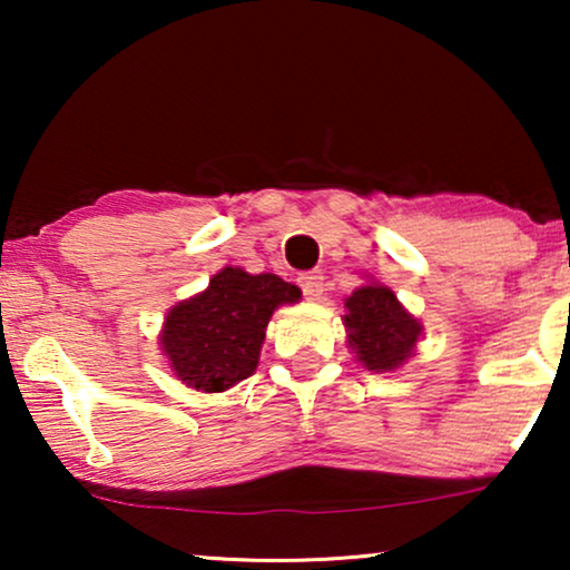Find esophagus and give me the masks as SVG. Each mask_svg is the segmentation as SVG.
I'll use <instances>...</instances> for the list:
<instances>
[{"instance_id":"esophagus-1","label":"esophagus","mask_w":570,"mask_h":570,"mask_svg":"<svg viewBox=\"0 0 570 570\" xmlns=\"http://www.w3.org/2000/svg\"><path fill=\"white\" fill-rule=\"evenodd\" d=\"M298 285L308 301H318L324 293V275L322 272H306L298 277Z\"/></svg>"}]
</instances>
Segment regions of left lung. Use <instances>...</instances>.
<instances>
[{
  "label": "left lung",
  "instance_id": "obj_1",
  "mask_svg": "<svg viewBox=\"0 0 570 570\" xmlns=\"http://www.w3.org/2000/svg\"><path fill=\"white\" fill-rule=\"evenodd\" d=\"M347 347L365 371L392 373L415 355L423 324L402 306L392 287L368 279L345 298Z\"/></svg>",
  "mask_w": 570,
  "mask_h": 570
}]
</instances>
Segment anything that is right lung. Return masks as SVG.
I'll return each mask as SVG.
<instances>
[{
  "instance_id": "add662e5",
  "label": "right lung",
  "mask_w": 570,
  "mask_h": 570,
  "mask_svg": "<svg viewBox=\"0 0 570 570\" xmlns=\"http://www.w3.org/2000/svg\"><path fill=\"white\" fill-rule=\"evenodd\" d=\"M298 301V287L272 272L223 267L205 291L168 311L158 334L160 353L181 384L220 394L252 376L272 314Z\"/></svg>"
}]
</instances>
